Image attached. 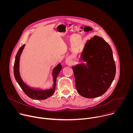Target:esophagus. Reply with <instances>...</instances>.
Masks as SVG:
<instances>
[{"label":"esophagus","instance_id":"esophagus-1","mask_svg":"<svg viewBox=\"0 0 133 133\" xmlns=\"http://www.w3.org/2000/svg\"><path fill=\"white\" fill-rule=\"evenodd\" d=\"M65 63L66 64L68 65H69L71 64V59L69 58H67L66 61H65Z\"/></svg>","mask_w":133,"mask_h":133}]
</instances>
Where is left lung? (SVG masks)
<instances>
[{
    "mask_svg": "<svg viewBox=\"0 0 133 133\" xmlns=\"http://www.w3.org/2000/svg\"><path fill=\"white\" fill-rule=\"evenodd\" d=\"M86 63L72 67L76 88L83 97H99L109 88L116 74V66L109 45L102 37L87 40L81 55Z\"/></svg>",
    "mask_w": 133,
    "mask_h": 133,
    "instance_id": "8db88e82",
    "label": "left lung"
}]
</instances>
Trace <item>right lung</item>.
<instances>
[{
  "mask_svg": "<svg viewBox=\"0 0 133 133\" xmlns=\"http://www.w3.org/2000/svg\"><path fill=\"white\" fill-rule=\"evenodd\" d=\"M25 45H23L18 50L16 57L14 66V74L15 78L20 86L21 88L23 89L24 92L31 99H36V100H41L45 99L51 96L54 94L56 87V78L59 72L61 71L62 67L61 63L58 64L53 69L52 72V75L53 77L54 84L52 85V88L50 89H35L30 88L29 86H27L22 80L19 74V61L21 55L22 53V51L25 47Z\"/></svg>",
  "mask_w": 133,
  "mask_h": 133,
  "instance_id": "right-lung-1",
  "label": "right lung"
}]
</instances>
